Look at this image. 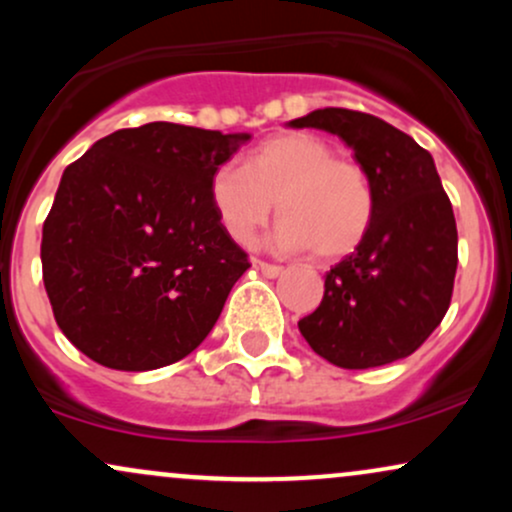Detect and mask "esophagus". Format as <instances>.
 Listing matches in <instances>:
<instances>
[{
	"mask_svg": "<svg viewBox=\"0 0 512 512\" xmlns=\"http://www.w3.org/2000/svg\"><path fill=\"white\" fill-rule=\"evenodd\" d=\"M255 267L260 269V272L267 276V279H276V276L284 272V267H279V264H269V262H262V260H255Z\"/></svg>",
	"mask_w": 512,
	"mask_h": 512,
	"instance_id": "34e87169",
	"label": "esophagus"
}]
</instances>
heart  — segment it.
<instances>
[{
	"instance_id": "b5f03b06",
	"label": "heart",
	"mask_w": 512,
	"mask_h": 512,
	"mask_svg": "<svg viewBox=\"0 0 512 512\" xmlns=\"http://www.w3.org/2000/svg\"><path fill=\"white\" fill-rule=\"evenodd\" d=\"M211 202L238 243H250L272 219L279 248L315 250L322 260L354 252L375 214L373 182L354 158L308 132L276 134L252 151L248 166L223 163L211 175Z\"/></svg>"
}]
</instances>
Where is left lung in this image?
Listing matches in <instances>:
<instances>
[{"mask_svg":"<svg viewBox=\"0 0 512 512\" xmlns=\"http://www.w3.org/2000/svg\"><path fill=\"white\" fill-rule=\"evenodd\" d=\"M337 134L373 182L366 238L325 276V296L298 330L339 368L385 366L414 354L450 308L457 226L436 163L380 117L322 108L289 122Z\"/></svg>","mask_w":512,"mask_h":512,"instance_id":"left-lung-1","label":"left lung"}]
</instances>
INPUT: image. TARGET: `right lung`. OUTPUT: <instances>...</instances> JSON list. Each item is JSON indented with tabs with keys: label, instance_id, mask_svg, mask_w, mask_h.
<instances>
[{
	"label": "right lung",
	"instance_id": "1",
	"mask_svg": "<svg viewBox=\"0 0 512 512\" xmlns=\"http://www.w3.org/2000/svg\"><path fill=\"white\" fill-rule=\"evenodd\" d=\"M250 139L175 122L117 129L64 170L43 281L64 337L105 368L154 370L207 339L250 269L211 175Z\"/></svg>",
	"mask_w": 512,
	"mask_h": 512
}]
</instances>
